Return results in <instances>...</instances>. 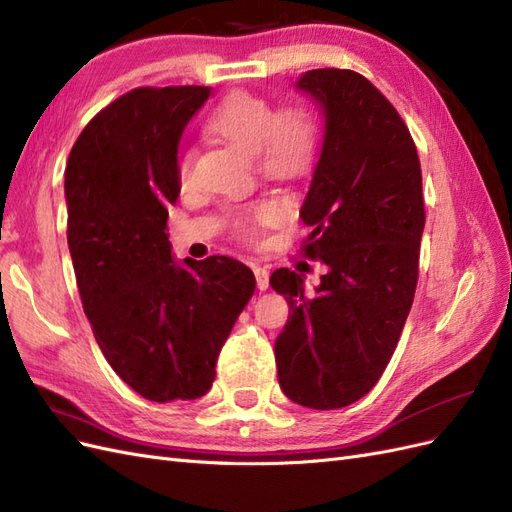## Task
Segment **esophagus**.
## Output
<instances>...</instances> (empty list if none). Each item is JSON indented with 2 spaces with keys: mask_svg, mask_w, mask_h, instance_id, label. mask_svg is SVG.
<instances>
[{
  "mask_svg": "<svg viewBox=\"0 0 512 512\" xmlns=\"http://www.w3.org/2000/svg\"><path fill=\"white\" fill-rule=\"evenodd\" d=\"M254 275H256V286L260 290L269 288V269L267 267H254Z\"/></svg>",
  "mask_w": 512,
  "mask_h": 512,
  "instance_id": "1",
  "label": "esophagus"
}]
</instances>
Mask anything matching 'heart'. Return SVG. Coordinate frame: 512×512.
<instances>
[{"label": "heart", "mask_w": 512, "mask_h": 512, "mask_svg": "<svg viewBox=\"0 0 512 512\" xmlns=\"http://www.w3.org/2000/svg\"><path fill=\"white\" fill-rule=\"evenodd\" d=\"M207 130L250 156H258L260 166L271 175L301 173L316 147V126L303 108L292 106L275 113L267 100L245 91H235L213 108ZM190 162L192 153L188 151L179 162L181 179L188 177ZM277 213L280 205L273 200H260L239 215L237 226L243 232H252L254 226L271 222Z\"/></svg>", "instance_id": "heart-1"}]
</instances>
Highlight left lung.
<instances>
[{"label":"left lung","mask_w":512,"mask_h":512,"mask_svg":"<svg viewBox=\"0 0 512 512\" xmlns=\"http://www.w3.org/2000/svg\"><path fill=\"white\" fill-rule=\"evenodd\" d=\"M324 115L320 156L301 207L305 254L327 273L273 271L290 314L275 339L288 399L314 410L365 397L389 365L410 314L425 228L421 162L393 104L352 70H309L294 83Z\"/></svg>","instance_id":"8db88e82"}]
</instances>
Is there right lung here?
Segmentation results:
<instances>
[{
  "mask_svg": "<svg viewBox=\"0 0 512 512\" xmlns=\"http://www.w3.org/2000/svg\"><path fill=\"white\" fill-rule=\"evenodd\" d=\"M209 87H141L108 104L66 166L68 247L83 309L108 365L145 399L203 397L256 280L228 256L175 260L168 207L179 143Z\"/></svg>",
  "mask_w": 512,
  "mask_h": 512,
  "instance_id": "obj_1",
  "label": "right lung"
}]
</instances>
